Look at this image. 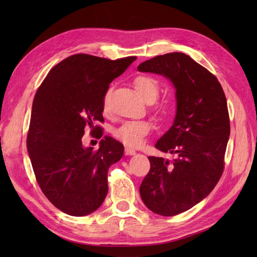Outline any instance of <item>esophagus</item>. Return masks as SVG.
I'll return each instance as SVG.
<instances>
[{"instance_id": "1", "label": "esophagus", "mask_w": 257, "mask_h": 257, "mask_svg": "<svg viewBox=\"0 0 257 257\" xmlns=\"http://www.w3.org/2000/svg\"><path fill=\"white\" fill-rule=\"evenodd\" d=\"M124 154L127 155V156H134V155H136V150H134V149H132V148H124Z\"/></svg>"}]
</instances>
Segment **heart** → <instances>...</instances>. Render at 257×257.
Here are the masks:
<instances>
[{"label": "heart", "instance_id": "obj_1", "mask_svg": "<svg viewBox=\"0 0 257 257\" xmlns=\"http://www.w3.org/2000/svg\"><path fill=\"white\" fill-rule=\"evenodd\" d=\"M134 88L138 96L147 103H152L159 96V81L151 76L141 75L134 79ZM109 92L103 97V109L108 110ZM150 130V123L144 120L124 121L114 130V137L129 147H139L144 144L145 137Z\"/></svg>", "mask_w": 257, "mask_h": 257}]
</instances>
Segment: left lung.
Returning a JSON list of instances; mask_svg holds the SVG:
<instances>
[{"label":"left lung","instance_id":"obj_1","mask_svg":"<svg viewBox=\"0 0 257 257\" xmlns=\"http://www.w3.org/2000/svg\"><path fill=\"white\" fill-rule=\"evenodd\" d=\"M138 70L163 76L176 89L173 124L156 144L174 159L148 157L150 171L140 185L149 210L173 216L205 199L222 176L230 137L226 98L215 76L183 53L156 56Z\"/></svg>","mask_w":257,"mask_h":257}]
</instances>
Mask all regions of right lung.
Listing matches in <instances>:
<instances>
[{
	"instance_id": "right-lung-1",
	"label": "right lung",
	"mask_w": 257,
	"mask_h": 257,
	"mask_svg": "<svg viewBox=\"0 0 257 257\" xmlns=\"http://www.w3.org/2000/svg\"><path fill=\"white\" fill-rule=\"evenodd\" d=\"M136 59L76 54L54 66L36 91L27 151L43 193L68 215H88L106 198L108 169L121 159L123 146L105 136L94 150L85 148L81 138L87 125L91 132L101 129L95 123L103 121L109 84Z\"/></svg>"
}]
</instances>
